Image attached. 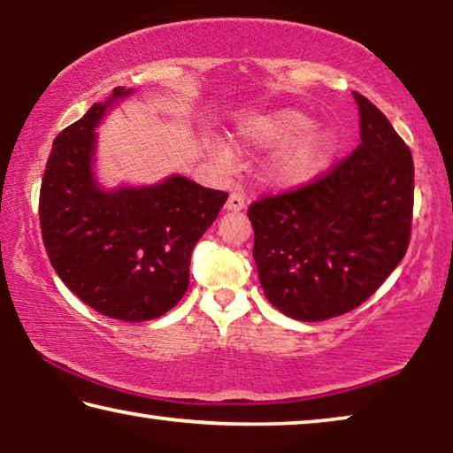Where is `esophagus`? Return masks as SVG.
Listing matches in <instances>:
<instances>
[{
  "label": "esophagus",
  "mask_w": 453,
  "mask_h": 453,
  "mask_svg": "<svg viewBox=\"0 0 453 453\" xmlns=\"http://www.w3.org/2000/svg\"><path fill=\"white\" fill-rule=\"evenodd\" d=\"M245 208V199L242 194H237V191H232L227 197V203H226V210L227 211H242Z\"/></svg>",
  "instance_id": "esophagus-1"
}]
</instances>
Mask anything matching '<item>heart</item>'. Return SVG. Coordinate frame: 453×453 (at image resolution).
Here are the masks:
<instances>
[{
	"instance_id": "obj_1",
	"label": "heart",
	"mask_w": 453,
	"mask_h": 453,
	"mask_svg": "<svg viewBox=\"0 0 453 453\" xmlns=\"http://www.w3.org/2000/svg\"><path fill=\"white\" fill-rule=\"evenodd\" d=\"M310 118L296 110H281L267 116H251L240 121L235 137L251 148H281L265 167V178L275 186H300L311 180L334 148V134L327 129L310 127ZM221 157L227 151L221 150Z\"/></svg>"
}]
</instances>
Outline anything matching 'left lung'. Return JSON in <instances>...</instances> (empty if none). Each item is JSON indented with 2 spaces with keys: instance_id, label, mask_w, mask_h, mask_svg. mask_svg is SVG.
Listing matches in <instances>:
<instances>
[{
  "instance_id": "obj_1",
  "label": "left lung",
  "mask_w": 453,
  "mask_h": 453,
  "mask_svg": "<svg viewBox=\"0 0 453 453\" xmlns=\"http://www.w3.org/2000/svg\"><path fill=\"white\" fill-rule=\"evenodd\" d=\"M359 142L310 183L250 205L254 259L273 308L324 321L362 305L402 262L411 237L413 159L370 99L356 94Z\"/></svg>"
}]
</instances>
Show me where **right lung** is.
<instances>
[{"mask_svg":"<svg viewBox=\"0 0 453 453\" xmlns=\"http://www.w3.org/2000/svg\"><path fill=\"white\" fill-rule=\"evenodd\" d=\"M94 104L59 132L45 164L40 226L61 281L107 318L148 321L164 316L189 286V257L227 194L181 175L159 186L102 191L91 175L96 126L116 99Z\"/></svg>","mask_w":453,"mask_h":453,"instance_id":"obj_1","label":"right lung"}]
</instances>
